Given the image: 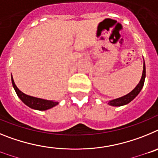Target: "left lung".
Returning a JSON list of instances; mask_svg holds the SVG:
<instances>
[{
    "label": "left lung",
    "mask_w": 158,
    "mask_h": 158,
    "mask_svg": "<svg viewBox=\"0 0 158 158\" xmlns=\"http://www.w3.org/2000/svg\"><path fill=\"white\" fill-rule=\"evenodd\" d=\"M145 78H146V65H145L144 62V63H143V71H142V78H141L139 83L138 84V85H137L131 93H128V94L125 95V96H122V97H119V98L110 100V101L108 102V104L111 106H115V107H119V106L126 105V104H129L130 102L132 101V100L139 95V93H140V91L142 90V87L144 85Z\"/></svg>",
    "instance_id": "left-lung-1"
}]
</instances>
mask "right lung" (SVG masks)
Listing matches in <instances>:
<instances>
[{
	"mask_svg": "<svg viewBox=\"0 0 158 158\" xmlns=\"http://www.w3.org/2000/svg\"><path fill=\"white\" fill-rule=\"evenodd\" d=\"M12 83L16 94L19 96V98L22 100L27 106L32 108V109L39 110V111H45V110L50 109L51 107L56 106L58 104V101H54V100H43V99L36 98L34 96H31L28 95L24 94L22 93L17 87H16V84L14 82L13 78L12 76Z\"/></svg>",
	"mask_w": 158,
	"mask_h": 158,
	"instance_id": "right-lung-1",
	"label": "right lung"
}]
</instances>
